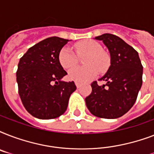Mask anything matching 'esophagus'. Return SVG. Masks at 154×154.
<instances>
[{"label": "esophagus", "instance_id": "esophagus-1", "mask_svg": "<svg viewBox=\"0 0 154 154\" xmlns=\"http://www.w3.org/2000/svg\"><path fill=\"white\" fill-rule=\"evenodd\" d=\"M75 85H76V86H77V89H78V88H80V87H81V84H80L79 82H75Z\"/></svg>", "mask_w": 154, "mask_h": 154}]
</instances>
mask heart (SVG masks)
<instances>
[{
    "mask_svg": "<svg viewBox=\"0 0 154 154\" xmlns=\"http://www.w3.org/2000/svg\"><path fill=\"white\" fill-rule=\"evenodd\" d=\"M75 49L79 56L88 55L85 57V66L75 67L69 72V77L78 82H86L95 77L99 71L105 72L110 65V57L99 42L89 40L78 42L75 45ZM58 60L64 69H69L78 62V56L69 47L64 46L58 54Z\"/></svg>",
    "mask_w": 154,
    "mask_h": 154,
    "instance_id": "1",
    "label": "heart"
}]
</instances>
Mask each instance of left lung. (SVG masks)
Returning a JSON list of instances; mask_svg holds the SVG:
<instances>
[{
  "instance_id": "1",
  "label": "left lung",
  "mask_w": 154,
  "mask_h": 154,
  "mask_svg": "<svg viewBox=\"0 0 154 154\" xmlns=\"http://www.w3.org/2000/svg\"><path fill=\"white\" fill-rule=\"evenodd\" d=\"M95 39L102 41L108 48L111 65L99 79L106 84L93 82L85 103L94 116L114 119L125 114L134 105L142 85L143 66L138 53L119 37L105 33Z\"/></svg>"
}]
</instances>
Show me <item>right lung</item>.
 <instances>
[{"label": "right lung", "mask_w": 154, "mask_h": 154, "mask_svg": "<svg viewBox=\"0 0 154 154\" xmlns=\"http://www.w3.org/2000/svg\"><path fill=\"white\" fill-rule=\"evenodd\" d=\"M69 40L51 37L38 42L20 57L17 71L18 93L24 107L39 119H53L67 109L74 82L60 81L67 74L58 54Z\"/></svg>", "instance_id": "right-lung-1"}]
</instances>
